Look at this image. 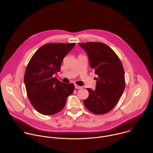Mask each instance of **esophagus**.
Masks as SVG:
<instances>
[{
  "label": "esophagus",
  "mask_w": 153,
  "mask_h": 153,
  "mask_svg": "<svg viewBox=\"0 0 153 153\" xmlns=\"http://www.w3.org/2000/svg\"><path fill=\"white\" fill-rule=\"evenodd\" d=\"M75 88H76V89H81L82 87H81V86H79L78 85H75Z\"/></svg>",
  "instance_id": "esophagus-1"
}]
</instances>
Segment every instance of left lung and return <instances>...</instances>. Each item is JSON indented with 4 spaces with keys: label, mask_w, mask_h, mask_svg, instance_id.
Returning <instances> with one entry per match:
<instances>
[{
    "label": "left lung",
    "mask_w": 153,
    "mask_h": 153,
    "mask_svg": "<svg viewBox=\"0 0 153 153\" xmlns=\"http://www.w3.org/2000/svg\"><path fill=\"white\" fill-rule=\"evenodd\" d=\"M87 53L89 65L98 75L95 90L87 88L89 97L83 101L87 109L97 115L113 109L125 89V72L121 60L106 44L79 43Z\"/></svg>",
    "instance_id": "8db88e82"
}]
</instances>
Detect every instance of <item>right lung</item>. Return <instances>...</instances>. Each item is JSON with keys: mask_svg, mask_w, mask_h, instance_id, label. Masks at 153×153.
<instances>
[{"mask_svg": "<svg viewBox=\"0 0 153 153\" xmlns=\"http://www.w3.org/2000/svg\"><path fill=\"white\" fill-rule=\"evenodd\" d=\"M75 43H49L33 54L26 68L24 82L27 97L38 112L53 115L64 108L73 84H64L53 75L61 70L66 55Z\"/></svg>", "mask_w": 153, "mask_h": 153, "instance_id": "right-lung-1", "label": "right lung"}]
</instances>
